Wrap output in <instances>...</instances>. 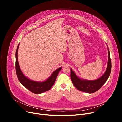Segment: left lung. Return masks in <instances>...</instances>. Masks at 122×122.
I'll return each mask as SVG.
<instances>
[{"label": "left lung", "instance_id": "1", "mask_svg": "<svg viewBox=\"0 0 122 122\" xmlns=\"http://www.w3.org/2000/svg\"><path fill=\"white\" fill-rule=\"evenodd\" d=\"M108 48V63L106 70L102 76L97 79L94 80H90L83 79L79 78L75 72L71 69V78L74 86L78 90L85 92L86 93L92 94L99 90L104 84L107 80L108 79L110 75L112 69V62L110 57V52L108 47L107 45Z\"/></svg>", "mask_w": 122, "mask_h": 122}]
</instances>
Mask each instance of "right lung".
<instances>
[{"label": "right lung", "mask_w": 122, "mask_h": 122, "mask_svg": "<svg viewBox=\"0 0 122 122\" xmlns=\"http://www.w3.org/2000/svg\"><path fill=\"white\" fill-rule=\"evenodd\" d=\"M19 45H18L16 52V70L18 79L20 82L23 86L32 93L36 94H40L43 93L49 90L54 84L55 80L61 71L62 67L56 69L52 73L51 76L44 81H36L29 79L25 76L22 72L18 60V51L19 48Z\"/></svg>", "instance_id": "obj_1"}]
</instances>
